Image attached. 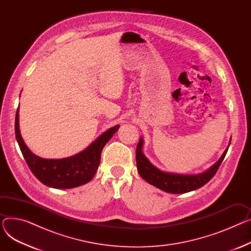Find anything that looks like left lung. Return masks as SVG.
Listing matches in <instances>:
<instances>
[{
  "mask_svg": "<svg viewBox=\"0 0 251 251\" xmlns=\"http://www.w3.org/2000/svg\"><path fill=\"white\" fill-rule=\"evenodd\" d=\"M143 139L140 138L136 148V164L139 175L146 180L148 183L155 186L163 191L168 193H186L189 191H193L197 188H201L212 179L219 167L221 166L224 157H225L229 147L224 151L220 160L210 167L207 171L201 174L195 175H181L174 173L163 172L160 169L154 167L149 160L148 157L142 152ZM230 146V143H229Z\"/></svg>",
  "mask_w": 251,
  "mask_h": 251,
  "instance_id": "1",
  "label": "left lung"
}]
</instances>
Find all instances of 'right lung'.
Returning a JSON list of instances; mask_svg holds the SVG:
<instances>
[{"label": "right lung", "instance_id": "add662e5", "mask_svg": "<svg viewBox=\"0 0 251 251\" xmlns=\"http://www.w3.org/2000/svg\"><path fill=\"white\" fill-rule=\"evenodd\" d=\"M119 127L116 125L105 131L81 152L65 159L50 160L35 155L26 147L19 129V108L15 118L16 139L31 172L45 185L57 189L78 187L94 178L100 166L101 151Z\"/></svg>", "mask_w": 251, "mask_h": 251}]
</instances>
